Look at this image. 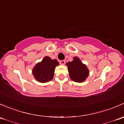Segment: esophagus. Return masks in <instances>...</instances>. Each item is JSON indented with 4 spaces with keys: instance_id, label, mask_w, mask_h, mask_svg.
<instances>
[{
    "instance_id": "34e87169",
    "label": "esophagus",
    "mask_w": 124,
    "mask_h": 124,
    "mask_svg": "<svg viewBox=\"0 0 124 124\" xmlns=\"http://www.w3.org/2000/svg\"><path fill=\"white\" fill-rule=\"evenodd\" d=\"M59 63H61V65H64L65 63V60H62V61H60Z\"/></svg>"
}]
</instances>
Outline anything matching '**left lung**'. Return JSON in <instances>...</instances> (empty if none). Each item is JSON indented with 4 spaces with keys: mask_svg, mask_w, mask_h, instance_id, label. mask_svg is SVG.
<instances>
[{
    "mask_svg": "<svg viewBox=\"0 0 124 124\" xmlns=\"http://www.w3.org/2000/svg\"><path fill=\"white\" fill-rule=\"evenodd\" d=\"M71 79L75 82L84 81L88 75V70L85 65L83 64L77 57L74 61L66 63Z\"/></svg>",
    "mask_w": 124,
    "mask_h": 124,
    "instance_id": "obj_1",
    "label": "left lung"
}]
</instances>
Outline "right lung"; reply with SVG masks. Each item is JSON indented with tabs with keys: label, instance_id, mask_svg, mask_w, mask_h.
<instances>
[{
	"label": "right lung",
	"instance_id": "add662e5",
	"mask_svg": "<svg viewBox=\"0 0 124 124\" xmlns=\"http://www.w3.org/2000/svg\"><path fill=\"white\" fill-rule=\"evenodd\" d=\"M59 63L55 59H51L46 56L42 61L38 63L32 70L35 78L41 83L50 81L53 78L55 67Z\"/></svg>",
	"mask_w": 124,
	"mask_h": 124
}]
</instances>
